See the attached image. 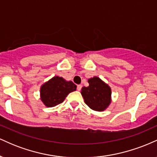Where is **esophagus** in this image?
Masks as SVG:
<instances>
[{
  "label": "esophagus",
  "mask_w": 157,
  "mask_h": 157,
  "mask_svg": "<svg viewBox=\"0 0 157 157\" xmlns=\"http://www.w3.org/2000/svg\"><path fill=\"white\" fill-rule=\"evenodd\" d=\"M81 89H82V86H81V85H78V86H77V91H80Z\"/></svg>",
  "instance_id": "34e87169"
}]
</instances>
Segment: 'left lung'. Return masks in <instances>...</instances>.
Instances as JSON below:
<instances>
[{"label": "left lung", "instance_id": "8db88e82", "mask_svg": "<svg viewBox=\"0 0 157 157\" xmlns=\"http://www.w3.org/2000/svg\"><path fill=\"white\" fill-rule=\"evenodd\" d=\"M89 86L82 87L81 94L85 103L91 109L103 111L111 102V89L100 77H94L88 80Z\"/></svg>", "mask_w": 157, "mask_h": 157}]
</instances>
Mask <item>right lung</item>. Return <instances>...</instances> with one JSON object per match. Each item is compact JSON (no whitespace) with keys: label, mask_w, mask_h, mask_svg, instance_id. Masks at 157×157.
Masks as SVG:
<instances>
[{"label":"right lung","mask_w":157,"mask_h":157,"mask_svg":"<svg viewBox=\"0 0 157 157\" xmlns=\"http://www.w3.org/2000/svg\"><path fill=\"white\" fill-rule=\"evenodd\" d=\"M76 89L77 86L72 81L55 76L41 86L40 100L46 107H55L63 102L68 94L76 91Z\"/></svg>","instance_id":"1"}]
</instances>
